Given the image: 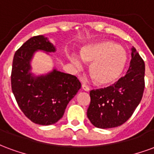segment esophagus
Listing matches in <instances>:
<instances>
[{
    "mask_svg": "<svg viewBox=\"0 0 154 154\" xmlns=\"http://www.w3.org/2000/svg\"><path fill=\"white\" fill-rule=\"evenodd\" d=\"M82 90L85 91H90L89 87H87V85H85V84H82Z\"/></svg>",
    "mask_w": 154,
    "mask_h": 154,
    "instance_id": "esophagus-1",
    "label": "esophagus"
}]
</instances>
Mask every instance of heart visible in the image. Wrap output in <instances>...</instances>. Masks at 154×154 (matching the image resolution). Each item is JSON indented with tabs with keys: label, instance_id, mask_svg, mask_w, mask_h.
<instances>
[{
	"label": "heart",
	"instance_id": "heart-1",
	"mask_svg": "<svg viewBox=\"0 0 154 154\" xmlns=\"http://www.w3.org/2000/svg\"><path fill=\"white\" fill-rule=\"evenodd\" d=\"M80 54L82 60L91 63L89 73L99 86H109L116 82L128 64L125 49L111 40L90 43L82 48ZM70 60L76 67H82V62L77 56L72 55Z\"/></svg>",
	"mask_w": 154,
	"mask_h": 154
}]
</instances>
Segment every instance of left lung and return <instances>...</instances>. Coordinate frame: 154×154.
I'll use <instances>...</instances> for the list:
<instances>
[{
  "instance_id": "8db88e82",
  "label": "left lung",
  "mask_w": 154,
  "mask_h": 154,
  "mask_svg": "<svg viewBox=\"0 0 154 154\" xmlns=\"http://www.w3.org/2000/svg\"><path fill=\"white\" fill-rule=\"evenodd\" d=\"M129 70L111 87L90 91L87 117L97 128L110 129L123 125L132 116L144 90L145 64L134 48H131Z\"/></svg>"
}]
</instances>
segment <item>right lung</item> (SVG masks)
<instances>
[{
    "label": "right lung",
    "mask_w": 154,
    "mask_h": 154,
    "mask_svg": "<svg viewBox=\"0 0 154 154\" xmlns=\"http://www.w3.org/2000/svg\"><path fill=\"white\" fill-rule=\"evenodd\" d=\"M56 50L47 37L38 35L26 41L13 58L12 92L25 116L40 125L57 123L81 88L77 77L55 67L46 73L37 75L32 72L31 62L37 52L49 55Z\"/></svg>",
    "instance_id": "obj_1"
}]
</instances>
